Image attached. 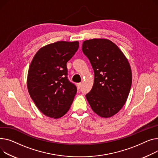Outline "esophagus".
<instances>
[{
  "mask_svg": "<svg viewBox=\"0 0 158 158\" xmlns=\"http://www.w3.org/2000/svg\"><path fill=\"white\" fill-rule=\"evenodd\" d=\"M77 86L78 89H80L81 87V83H78L77 84Z\"/></svg>",
  "mask_w": 158,
  "mask_h": 158,
  "instance_id": "1",
  "label": "esophagus"
}]
</instances>
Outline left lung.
<instances>
[{"mask_svg":"<svg viewBox=\"0 0 158 158\" xmlns=\"http://www.w3.org/2000/svg\"><path fill=\"white\" fill-rule=\"evenodd\" d=\"M82 51L94 73V85L86 98L96 114L112 117L122 108L130 91L132 75L128 60L115 44L106 39L83 41Z\"/></svg>","mask_w":158,"mask_h":158,"instance_id":"1","label":"left lung"}]
</instances>
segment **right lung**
Instances as JSON below:
<instances>
[{
    "label": "right lung",
    "mask_w": 158,
    "mask_h": 158,
    "mask_svg": "<svg viewBox=\"0 0 158 158\" xmlns=\"http://www.w3.org/2000/svg\"><path fill=\"white\" fill-rule=\"evenodd\" d=\"M79 47L78 41H57L36 53L29 69L27 87L35 106L45 115L58 118L69 110L77 94L68 79L66 64Z\"/></svg>",
    "instance_id": "right-lung-1"
}]
</instances>
